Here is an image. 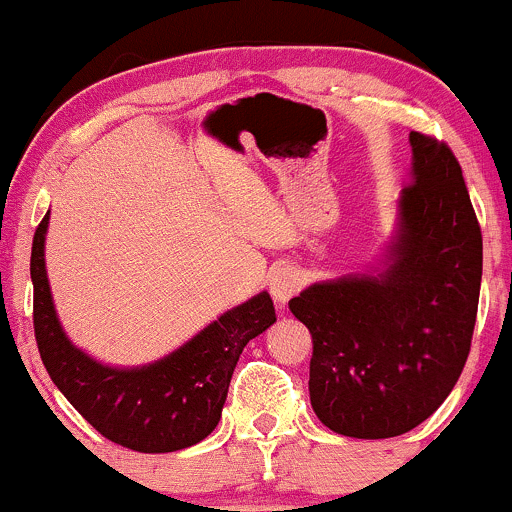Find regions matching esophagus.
Instances as JSON below:
<instances>
[{
    "label": "esophagus",
    "instance_id": "obj_1",
    "mask_svg": "<svg viewBox=\"0 0 512 512\" xmlns=\"http://www.w3.org/2000/svg\"><path fill=\"white\" fill-rule=\"evenodd\" d=\"M303 286V276L296 267H276L272 274H269V291H272L274 301L279 305L289 303L291 296H296Z\"/></svg>",
    "mask_w": 512,
    "mask_h": 512
}]
</instances>
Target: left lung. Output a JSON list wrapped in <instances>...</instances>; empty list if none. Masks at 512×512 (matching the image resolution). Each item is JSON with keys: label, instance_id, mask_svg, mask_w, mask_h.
<instances>
[{"label": "left lung", "instance_id": "8db88e82", "mask_svg": "<svg viewBox=\"0 0 512 512\" xmlns=\"http://www.w3.org/2000/svg\"><path fill=\"white\" fill-rule=\"evenodd\" d=\"M411 180L383 260L291 298L313 334L310 404L349 438L402 436L460 378L477 322L481 231L445 144L409 134Z\"/></svg>", "mask_w": 512, "mask_h": 512}]
</instances>
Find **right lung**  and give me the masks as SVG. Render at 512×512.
<instances>
[{"label": "right lung", "mask_w": 512, "mask_h": 512, "mask_svg": "<svg viewBox=\"0 0 512 512\" xmlns=\"http://www.w3.org/2000/svg\"><path fill=\"white\" fill-rule=\"evenodd\" d=\"M50 211L33 238V325L52 383L81 416L122 448L175 452L214 431L245 344L276 322L267 291L209 322L163 358L144 366H108L64 332L45 269Z\"/></svg>", "instance_id": "obj_1"}]
</instances>
